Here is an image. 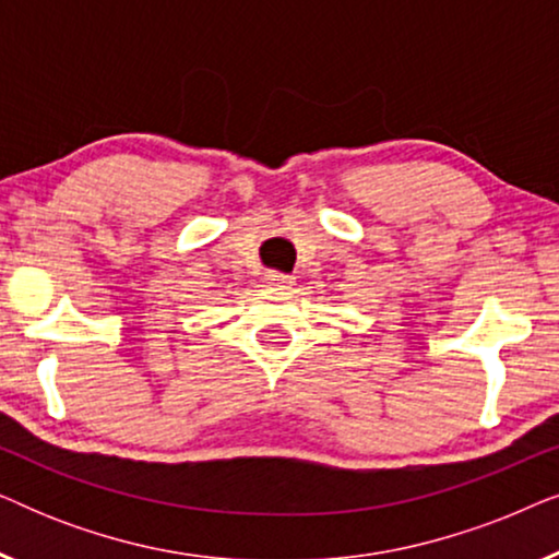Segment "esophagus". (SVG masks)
<instances>
[{
  "label": "esophagus",
  "mask_w": 559,
  "mask_h": 559,
  "mask_svg": "<svg viewBox=\"0 0 559 559\" xmlns=\"http://www.w3.org/2000/svg\"><path fill=\"white\" fill-rule=\"evenodd\" d=\"M266 282H270L272 287H289L293 285V277H289V274H285V272H266Z\"/></svg>",
  "instance_id": "34e87169"
}]
</instances>
